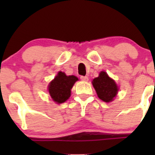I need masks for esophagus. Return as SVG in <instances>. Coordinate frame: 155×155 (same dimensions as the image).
Listing matches in <instances>:
<instances>
[{
	"mask_svg": "<svg viewBox=\"0 0 155 155\" xmlns=\"http://www.w3.org/2000/svg\"><path fill=\"white\" fill-rule=\"evenodd\" d=\"M80 79H82V81H85V82H87V81H88V77H87V76H82L80 77Z\"/></svg>",
	"mask_w": 155,
	"mask_h": 155,
	"instance_id": "1",
	"label": "esophagus"
}]
</instances>
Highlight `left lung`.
Returning a JSON list of instances; mask_svg holds the SVG:
<instances>
[{"mask_svg":"<svg viewBox=\"0 0 155 155\" xmlns=\"http://www.w3.org/2000/svg\"><path fill=\"white\" fill-rule=\"evenodd\" d=\"M98 97L106 103L112 102L118 94V87L115 80L111 79L105 71H101L99 76L92 81Z\"/></svg>","mask_w":155,"mask_h":155,"instance_id":"1","label":"left lung"}]
</instances>
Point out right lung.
<instances>
[{
    "label": "right lung",
    "instance_id": "add662e5",
    "mask_svg": "<svg viewBox=\"0 0 155 155\" xmlns=\"http://www.w3.org/2000/svg\"><path fill=\"white\" fill-rule=\"evenodd\" d=\"M76 81H78L76 76H67L64 72H58L48 87L52 101L57 104L64 103L70 97L71 89Z\"/></svg>",
    "mask_w": 155,
    "mask_h": 155
}]
</instances>
